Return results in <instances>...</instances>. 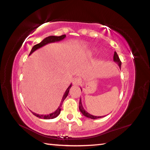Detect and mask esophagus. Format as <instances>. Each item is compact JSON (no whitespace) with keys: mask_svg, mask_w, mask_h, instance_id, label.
<instances>
[{"mask_svg":"<svg viewBox=\"0 0 150 150\" xmlns=\"http://www.w3.org/2000/svg\"><path fill=\"white\" fill-rule=\"evenodd\" d=\"M81 83H82V81H81V79L80 78L76 77L73 81V84H74V85L79 86V85H81Z\"/></svg>","mask_w":150,"mask_h":150,"instance_id":"1","label":"esophagus"}]
</instances>
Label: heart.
<instances>
[{
	"label": "heart",
	"instance_id": "1",
	"mask_svg": "<svg viewBox=\"0 0 150 150\" xmlns=\"http://www.w3.org/2000/svg\"><path fill=\"white\" fill-rule=\"evenodd\" d=\"M92 52H96V50H94H94H92Z\"/></svg>",
	"mask_w": 150,
	"mask_h": 150
}]
</instances>
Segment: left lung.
<instances>
[{
  "instance_id": "1",
  "label": "left lung",
  "mask_w": 150,
  "mask_h": 150,
  "mask_svg": "<svg viewBox=\"0 0 150 150\" xmlns=\"http://www.w3.org/2000/svg\"><path fill=\"white\" fill-rule=\"evenodd\" d=\"M113 61L115 62L116 64H117L118 66H119V67H121V62L120 60V59H119V56L117 55V54L116 52H114V55H113ZM81 91H82V90H81ZM79 110L81 113H83V115L84 116H85L86 117H88L90 119H98V118H101V117H103L105 116H94V115H92L91 114L88 113L86 111H85L84 110L83 106L82 105V102H81V99H80V102H79Z\"/></svg>"
}]
</instances>
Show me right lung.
I'll use <instances>...</instances> for the list:
<instances>
[{
	"label": "right lung",
	"mask_w": 150,
	"mask_h": 150,
	"mask_svg": "<svg viewBox=\"0 0 150 150\" xmlns=\"http://www.w3.org/2000/svg\"><path fill=\"white\" fill-rule=\"evenodd\" d=\"M66 35H61V36H49L47 38H45V39H43L41 42L39 43V44H37L36 45H35L34 47H33L29 53V55H31V54L33 52H34L35 50H37V49H39L40 48L44 47V46H45L46 45H47V44H49V43H52V42L61 41L62 40L64 39L65 38H66ZM71 84H70L69 87H68V88H67L66 92H65L64 96H63V97H62V99L60 104H59V107L58 108V109H57V110L55 111H54V112H52V113H50V114H48V115H39V114L35 113L33 112V111H31L32 113L34 115L37 117L40 118V119H52L56 118V117H58L59 115V114L60 113L62 105V103H63L64 100L66 99V98L68 94H69V89L71 88Z\"/></svg>",
	"instance_id": "add662e5"
}]
</instances>
